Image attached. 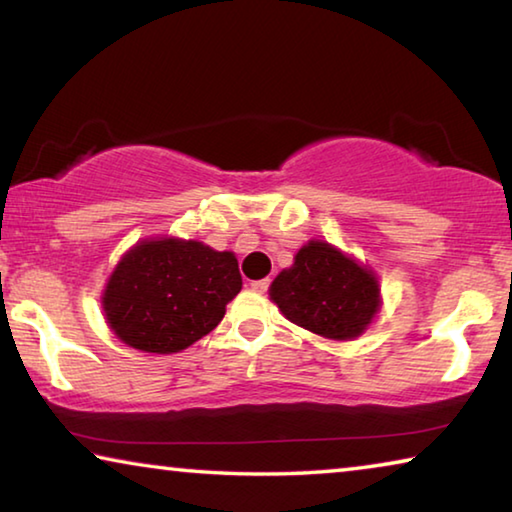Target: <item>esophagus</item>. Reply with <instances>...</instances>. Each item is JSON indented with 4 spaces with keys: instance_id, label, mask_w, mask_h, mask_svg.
Returning a JSON list of instances; mask_svg holds the SVG:
<instances>
[{
    "instance_id": "34e87169",
    "label": "esophagus",
    "mask_w": 512,
    "mask_h": 512,
    "mask_svg": "<svg viewBox=\"0 0 512 512\" xmlns=\"http://www.w3.org/2000/svg\"><path fill=\"white\" fill-rule=\"evenodd\" d=\"M250 287H253V291H257V293H264V291H268V287H271V280H268V277H264V280L250 282Z\"/></svg>"
}]
</instances>
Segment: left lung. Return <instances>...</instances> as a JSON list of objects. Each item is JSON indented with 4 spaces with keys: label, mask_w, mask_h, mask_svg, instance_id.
I'll return each instance as SVG.
<instances>
[{
    "label": "left lung",
    "mask_w": 512,
    "mask_h": 512,
    "mask_svg": "<svg viewBox=\"0 0 512 512\" xmlns=\"http://www.w3.org/2000/svg\"><path fill=\"white\" fill-rule=\"evenodd\" d=\"M271 298L291 323L345 341L359 336L379 309L375 275L323 241H309L271 284Z\"/></svg>",
    "instance_id": "1"
}]
</instances>
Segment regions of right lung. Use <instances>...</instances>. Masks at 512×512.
I'll use <instances>...</instances> for the list:
<instances>
[{"instance_id": "1", "label": "right lung", "mask_w": 512, "mask_h": 512, "mask_svg": "<svg viewBox=\"0 0 512 512\" xmlns=\"http://www.w3.org/2000/svg\"><path fill=\"white\" fill-rule=\"evenodd\" d=\"M239 291L241 273L232 253L201 241H142L110 275L103 311L126 345L171 354L210 334Z\"/></svg>"}]
</instances>
